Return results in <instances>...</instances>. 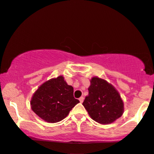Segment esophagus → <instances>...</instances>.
I'll return each mask as SVG.
<instances>
[{
	"instance_id": "obj_1",
	"label": "esophagus",
	"mask_w": 154,
	"mask_h": 154,
	"mask_svg": "<svg viewBox=\"0 0 154 154\" xmlns=\"http://www.w3.org/2000/svg\"><path fill=\"white\" fill-rule=\"evenodd\" d=\"M79 101H80V103H83L84 97H80V98H79Z\"/></svg>"
}]
</instances>
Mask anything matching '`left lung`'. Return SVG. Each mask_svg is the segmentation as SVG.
<instances>
[{
	"label": "left lung",
	"instance_id": "8db88e82",
	"mask_svg": "<svg viewBox=\"0 0 154 154\" xmlns=\"http://www.w3.org/2000/svg\"><path fill=\"white\" fill-rule=\"evenodd\" d=\"M89 94L82 105L92 120L108 125L120 118L124 112V103L116 88L104 79L93 77L90 79Z\"/></svg>",
	"mask_w": 154,
	"mask_h": 154
}]
</instances>
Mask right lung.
<instances>
[{
  "label": "right lung",
  "instance_id": "1",
  "mask_svg": "<svg viewBox=\"0 0 154 154\" xmlns=\"http://www.w3.org/2000/svg\"><path fill=\"white\" fill-rule=\"evenodd\" d=\"M73 87L63 76L47 80L39 86L31 98V108L49 123L60 122L66 118L79 100L74 98Z\"/></svg>",
  "mask_w": 154,
  "mask_h": 154
}]
</instances>
